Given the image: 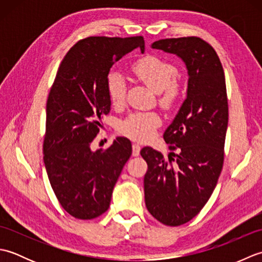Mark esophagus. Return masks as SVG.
Masks as SVG:
<instances>
[{
  "label": "esophagus",
  "instance_id": "34e87169",
  "mask_svg": "<svg viewBox=\"0 0 262 262\" xmlns=\"http://www.w3.org/2000/svg\"><path fill=\"white\" fill-rule=\"evenodd\" d=\"M141 152V146L140 144H133V157H138Z\"/></svg>",
  "mask_w": 262,
  "mask_h": 262
}]
</instances>
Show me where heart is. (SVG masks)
Masks as SVG:
<instances>
[{
  "label": "heart",
  "instance_id": "heart-1",
  "mask_svg": "<svg viewBox=\"0 0 262 262\" xmlns=\"http://www.w3.org/2000/svg\"><path fill=\"white\" fill-rule=\"evenodd\" d=\"M134 74L152 91L159 93V101L164 108H171L180 96L178 85V70L174 65L157 56H145L132 66ZM107 91L111 103L120 105L126 96L125 77L118 71H110L107 76ZM161 124L160 117L153 113L130 115L119 125L121 134L132 140L145 142L154 134Z\"/></svg>",
  "mask_w": 262,
  "mask_h": 262
}]
</instances>
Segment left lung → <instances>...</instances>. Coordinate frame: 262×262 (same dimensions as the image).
I'll list each match as a JSON object with an SVG mask.
<instances>
[{"instance_id":"left-lung-1","label":"left lung","mask_w":262,"mask_h":262,"mask_svg":"<svg viewBox=\"0 0 262 262\" xmlns=\"http://www.w3.org/2000/svg\"><path fill=\"white\" fill-rule=\"evenodd\" d=\"M152 48L174 54L188 70L187 98L163 138L169 160L152 147H143L147 163L144 177L145 205L168 226L192 220L208 202L224 162L229 122L223 66L215 49L198 37L161 39Z\"/></svg>"}]
</instances>
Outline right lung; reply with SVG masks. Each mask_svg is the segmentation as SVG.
<instances>
[{"instance_id": "right-lung-1", "label": "right lung", "mask_w": 262, "mask_h": 262, "mask_svg": "<svg viewBox=\"0 0 262 262\" xmlns=\"http://www.w3.org/2000/svg\"><path fill=\"white\" fill-rule=\"evenodd\" d=\"M135 48L145 51L142 36L82 39L65 55L49 92L43 163L59 204L75 219L93 220L109 208L132 155L126 137H117L107 149L92 151L91 143L110 111L111 66Z\"/></svg>"}]
</instances>
